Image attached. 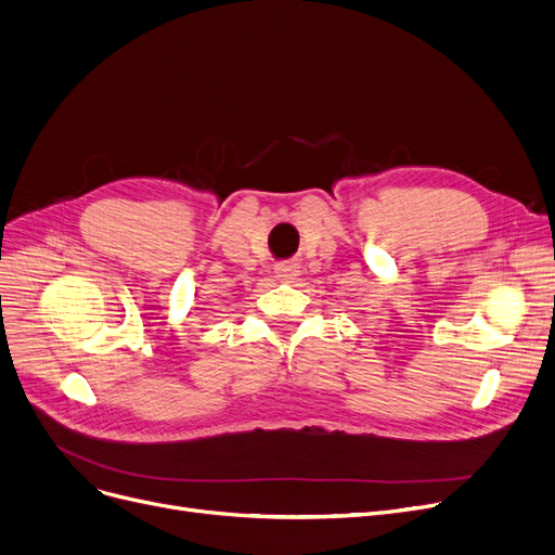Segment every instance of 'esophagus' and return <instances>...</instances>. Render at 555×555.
<instances>
[{
  "label": "esophagus",
  "mask_w": 555,
  "mask_h": 555,
  "mask_svg": "<svg viewBox=\"0 0 555 555\" xmlns=\"http://www.w3.org/2000/svg\"><path fill=\"white\" fill-rule=\"evenodd\" d=\"M274 272H276V276L281 281H293L297 276V272H299V264L293 262V260H283V262H276Z\"/></svg>",
  "instance_id": "34e87169"
}]
</instances>
